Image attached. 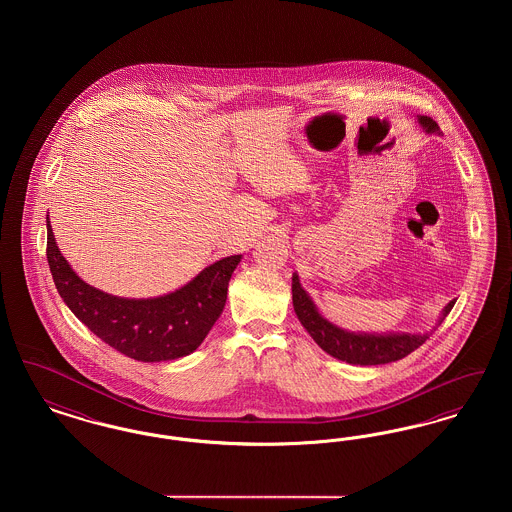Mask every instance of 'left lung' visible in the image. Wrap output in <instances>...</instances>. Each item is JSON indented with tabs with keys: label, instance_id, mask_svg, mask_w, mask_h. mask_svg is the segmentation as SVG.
Returning <instances> with one entry per match:
<instances>
[{
	"label": "left lung",
	"instance_id": "8db88e82",
	"mask_svg": "<svg viewBox=\"0 0 512 512\" xmlns=\"http://www.w3.org/2000/svg\"><path fill=\"white\" fill-rule=\"evenodd\" d=\"M418 124L424 132L436 134L439 132L438 122L430 117H418ZM293 311L303 324V328L317 341L318 347L332 355L334 359L345 361L349 365H386L399 361L418 349L424 341L430 338L428 332L424 334H409V332H390V334H368V332H349L322 317L320 311L311 299V295L303 290L297 272L292 276ZM455 299L449 301L441 315H439L436 328L451 313ZM434 328V330H436Z\"/></svg>",
	"mask_w": 512,
	"mask_h": 512
}]
</instances>
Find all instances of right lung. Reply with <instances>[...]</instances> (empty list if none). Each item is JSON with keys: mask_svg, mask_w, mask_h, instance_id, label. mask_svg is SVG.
<instances>
[{"mask_svg": "<svg viewBox=\"0 0 512 512\" xmlns=\"http://www.w3.org/2000/svg\"><path fill=\"white\" fill-rule=\"evenodd\" d=\"M46 222L49 270L67 307L107 345L142 363L194 353L222 315L228 282L242 261V255L224 257L174 292L128 299L86 284L59 251L49 215Z\"/></svg>", "mask_w": 512, "mask_h": 512, "instance_id": "1", "label": "right lung"}]
</instances>
